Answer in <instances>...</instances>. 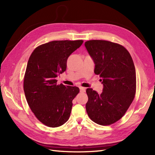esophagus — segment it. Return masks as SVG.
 Wrapping results in <instances>:
<instances>
[{
  "label": "esophagus",
  "instance_id": "obj_1",
  "mask_svg": "<svg viewBox=\"0 0 155 155\" xmlns=\"http://www.w3.org/2000/svg\"><path fill=\"white\" fill-rule=\"evenodd\" d=\"M79 88H80V92H81V93H84L85 91H86V88H85L84 87H81Z\"/></svg>",
  "mask_w": 155,
  "mask_h": 155
}]
</instances>
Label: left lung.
<instances>
[{
	"label": "left lung",
	"instance_id": "obj_1",
	"mask_svg": "<svg viewBox=\"0 0 155 155\" xmlns=\"http://www.w3.org/2000/svg\"><path fill=\"white\" fill-rule=\"evenodd\" d=\"M94 63V72L101 78L103 92L87 88V113L101 125H110L126 113L136 93V71L132 57L123 46L107 41L85 42Z\"/></svg>",
	"mask_w": 155,
	"mask_h": 155
}]
</instances>
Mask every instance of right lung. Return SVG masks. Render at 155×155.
I'll return each instance as SVG.
<instances>
[{
    "label": "right lung",
    "mask_w": 155,
    "mask_h": 155,
    "mask_svg": "<svg viewBox=\"0 0 155 155\" xmlns=\"http://www.w3.org/2000/svg\"><path fill=\"white\" fill-rule=\"evenodd\" d=\"M83 41H54L38 46L28 59L24 78L27 103L35 117L49 127H58L70 117L77 87L57 84L58 76L67 69L69 56Z\"/></svg>",
    "instance_id": "obj_1"
}]
</instances>
